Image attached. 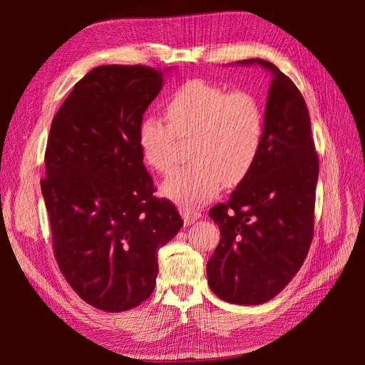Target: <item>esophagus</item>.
<instances>
[{"instance_id": "obj_1", "label": "esophagus", "mask_w": 365, "mask_h": 365, "mask_svg": "<svg viewBox=\"0 0 365 365\" xmlns=\"http://www.w3.org/2000/svg\"><path fill=\"white\" fill-rule=\"evenodd\" d=\"M180 212H181V216L184 217L185 225H192V224L196 222L197 219L201 217V213L197 212V210H193V208H189V207H181Z\"/></svg>"}]
</instances>
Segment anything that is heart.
<instances>
[{
    "label": "heart",
    "instance_id": "obj_1",
    "mask_svg": "<svg viewBox=\"0 0 365 365\" xmlns=\"http://www.w3.org/2000/svg\"><path fill=\"white\" fill-rule=\"evenodd\" d=\"M169 123L146 115L138 126L141 155L153 170L170 173L178 138H193L195 164L175 172L161 192L185 207L204 204L220 192L224 180L237 184L256 164L264 140V111L250 91H228L204 79L182 83L165 105Z\"/></svg>",
    "mask_w": 365,
    "mask_h": 365
}]
</instances>
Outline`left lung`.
I'll return each instance as SVG.
<instances>
[{
    "label": "left lung",
    "instance_id": "1",
    "mask_svg": "<svg viewBox=\"0 0 365 365\" xmlns=\"http://www.w3.org/2000/svg\"><path fill=\"white\" fill-rule=\"evenodd\" d=\"M272 74L264 109V140L250 173L228 202L210 208L220 230L207 263L208 286L233 304H260L277 295L302 268L314 237L319 163L311 118L288 76L263 59Z\"/></svg>",
    "mask_w": 365,
    "mask_h": 365
}]
</instances>
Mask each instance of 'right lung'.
I'll use <instances>...</instances> for the list:
<instances>
[{
  "instance_id": "1",
  "label": "right lung",
  "mask_w": 365,
  "mask_h": 365,
  "mask_svg": "<svg viewBox=\"0 0 365 365\" xmlns=\"http://www.w3.org/2000/svg\"><path fill=\"white\" fill-rule=\"evenodd\" d=\"M164 74L145 65L86 73L54 115L41 190L54 257L83 302L101 311L137 307L155 288L158 250L182 227L157 197L138 126Z\"/></svg>"
}]
</instances>
